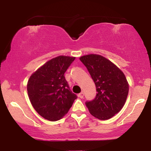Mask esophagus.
<instances>
[{
    "instance_id": "esophagus-1",
    "label": "esophagus",
    "mask_w": 151,
    "mask_h": 151,
    "mask_svg": "<svg viewBox=\"0 0 151 151\" xmlns=\"http://www.w3.org/2000/svg\"><path fill=\"white\" fill-rule=\"evenodd\" d=\"M78 96H79V98L82 99L83 97H84V92H83V91H81V93H79V94H78Z\"/></svg>"
}]
</instances>
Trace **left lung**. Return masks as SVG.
Wrapping results in <instances>:
<instances>
[{
	"label": "left lung",
	"mask_w": 151,
	"mask_h": 151,
	"mask_svg": "<svg viewBox=\"0 0 151 151\" xmlns=\"http://www.w3.org/2000/svg\"><path fill=\"white\" fill-rule=\"evenodd\" d=\"M94 81L97 93L86 101L90 114L100 120H107L123 108L129 93V83L117 66L101 55H84L79 58Z\"/></svg>",
	"instance_id": "left-lung-1"
}]
</instances>
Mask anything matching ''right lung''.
<instances>
[{"mask_svg": "<svg viewBox=\"0 0 151 151\" xmlns=\"http://www.w3.org/2000/svg\"><path fill=\"white\" fill-rule=\"evenodd\" d=\"M75 60L58 56L47 62L30 76L27 90L33 108L41 116L56 121L67 114L77 95L72 92L65 73Z\"/></svg>", "mask_w": 151, "mask_h": 151, "instance_id": "1", "label": "right lung"}]
</instances>
